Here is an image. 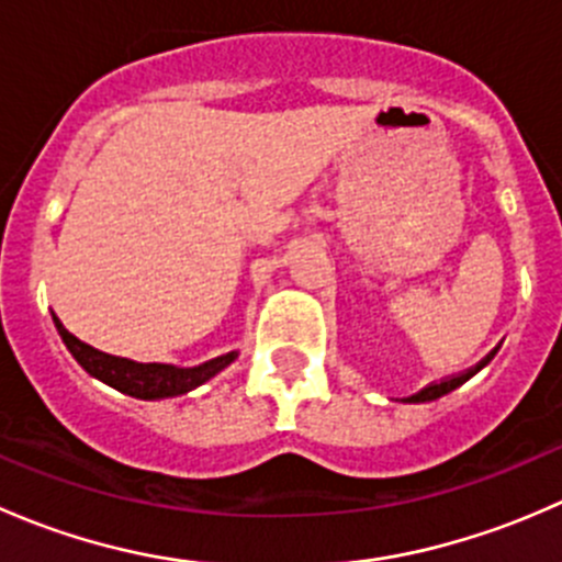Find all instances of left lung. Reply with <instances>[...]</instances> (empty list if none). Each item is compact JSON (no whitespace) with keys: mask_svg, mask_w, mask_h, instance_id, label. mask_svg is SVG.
<instances>
[{"mask_svg":"<svg viewBox=\"0 0 562 562\" xmlns=\"http://www.w3.org/2000/svg\"><path fill=\"white\" fill-rule=\"evenodd\" d=\"M486 361H490V359H484V361H481V364L475 367V370H468V372H462V375H454V378H449V381H440V383H432V386L422 389V391H418V394L407 396V402H432V400H438V396L449 394V391H454L457 386H462V383L468 381V378L473 375V372H479L481 367L486 364Z\"/></svg>","mask_w":562,"mask_h":562,"instance_id":"1","label":"left lung"}]
</instances>
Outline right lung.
I'll return each mask as SVG.
<instances>
[{
	"instance_id": "1",
	"label": "right lung",
	"mask_w": 562,
	"mask_h": 562,
	"mask_svg": "<svg viewBox=\"0 0 562 562\" xmlns=\"http://www.w3.org/2000/svg\"><path fill=\"white\" fill-rule=\"evenodd\" d=\"M56 328H59L61 339H65L67 350L72 353V359L94 375L98 381L108 383V386L119 389L122 394L138 396V400H166V396H179L187 391L198 389L201 383H206L209 378H214L217 372H223L231 361L236 359V350L231 353L217 356L212 361H203L198 367H173V364H140V361L122 359V356L103 353V350L92 348L83 339H78L76 334L67 331L61 326L59 317H54Z\"/></svg>"
}]
</instances>
